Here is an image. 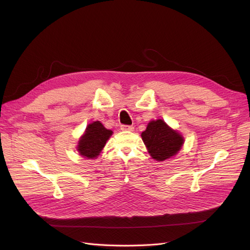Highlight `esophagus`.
I'll list each match as a JSON object with an SVG mask.
<instances>
[{
	"mask_svg": "<svg viewBox=\"0 0 250 250\" xmlns=\"http://www.w3.org/2000/svg\"><path fill=\"white\" fill-rule=\"evenodd\" d=\"M121 129H122V130H127V132H133V130H134V126H133V125H121Z\"/></svg>",
	"mask_w": 250,
	"mask_h": 250,
	"instance_id": "1",
	"label": "esophagus"
}]
</instances>
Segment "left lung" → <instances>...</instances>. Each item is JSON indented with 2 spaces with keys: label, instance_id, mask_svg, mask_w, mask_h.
<instances>
[{
  "label": "left lung",
  "instance_id": "obj_1",
  "mask_svg": "<svg viewBox=\"0 0 250 250\" xmlns=\"http://www.w3.org/2000/svg\"><path fill=\"white\" fill-rule=\"evenodd\" d=\"M148 153L156 161L172 158L182 148L185 138L163 120L151 121L141 135Z\"/></svg>",
  "mask_w": 250,
  "mask_h": 250
}]
</instances>
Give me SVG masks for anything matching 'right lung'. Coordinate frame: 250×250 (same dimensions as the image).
Listing matches in <instances>:
<instances>
[{"label":"right lung","mask_w":250,"mask_h":250,"mask_svg":"<svg viewBox=\"0 0 250 250\" xmlns=\"http://www.w3.org/2000/svg\"><path fill=\"white\" fill-rule=\"evenodd\" d=\"M112 134L111 129H107L98 121L89 124L78 141V153L84 158L96 159Z\"/></svg>","instance_id":"1"}]
</instances>
